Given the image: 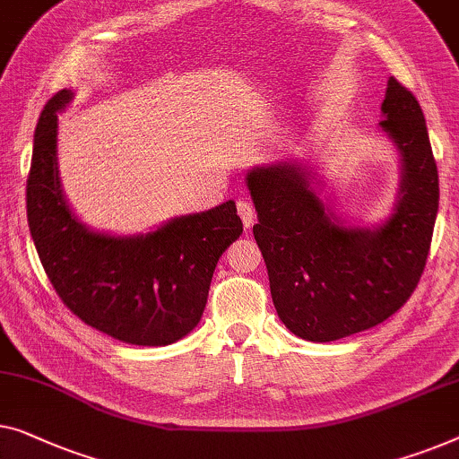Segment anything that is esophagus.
<instances>
[{
    "instance_id": "obj_1",
    "label": "esophagus",
    "mask_w": 459,
    "mask_h": 459,
    "mask_svg": "<svg viewBox=\"0 0 459 459\" xmlns=\"http://www.w3.org/2000/svg\"><path fill=\"white\" fill-rule=\"evenodd\" d=\"M236 207H238V215L242 217L244 228H252V223H255V217H256L255 204H252L248 198H240V201L236 203Z\"/></svg>"
}]
</instances>
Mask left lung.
Listing matches in <instances>:
<instances>
[{
    "mask_svg": "<svg viewBox=\"0 0 459 459\" xmlns=\"http://www.w3.org/2000/svg\"><path fill=\"white\" fill-rule=\"evenodd\" d=\"M378 126L402 155L395 211L375 230L345 228L310 188L300 165L246 176L271 298L291 333L335 342L383 323L408 302L427 264L439 209V174L420 103L394 76Z\"/></svg>",
    "mask_w": 459,
    "mask_h": 459,
    "instance_id": "obj_1",
    "label": "left lung"
}]
</instances>
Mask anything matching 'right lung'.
Instances as JSON below:
<instances>
[{
  "mask_svg": "<svg viewBox=\"0 0 459 459\" xmlns=\"http://www.w3.org/2000/svg\"><path fill=\"white\" fill-rule=\"evenodd\" d=\"M53 95L39 117L26 180V217L53 290L82 323L132 345H169L201 321L219 256L242 234L236 203L171 219L147 236L86 230L65 203L57 174Z\"/></svg>",
  "mask_w": 459,
  "mask_h": 459,
  "instance_id": "add662e5",
  "label": "right lung"
}]
</instances>
